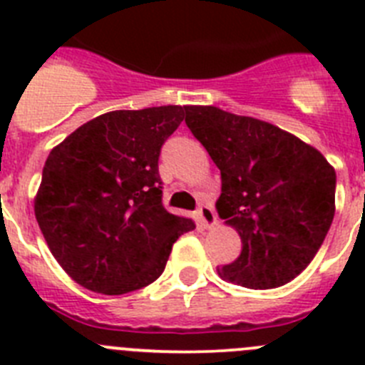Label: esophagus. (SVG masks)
I'll use <instances>...</instances> for the list:
<instances>
[{
	"instance_id": "1",
	"label": "esophagus",
	"mask_w": 365,
	"mask_h": 365,
	"mask_svg": "<svg viewBox=\"0 0 365 365\" xmlns=\"http://www.w3.org/2000/svg\"><path fill=\"white\" fill-rule=\"evenodd\" d=\"M195 215H197V221L201 222L202 227H206V228H212L215 225V221H217L214 208H212V206H208V205L199 206L197 212H195Z\"/></svg>"
}]
</instances>
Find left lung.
Instances as JSON below:
<instances>
[{
  "label": "left lung",
  "mask_w": 365,
  "mask_h": 365,
  "mask_svg": "<svg viewBox=\"0 0 365 365\" xmlns=\"http://www.w3.org/2000/svg\"><path fill=\"white\" fill-rule=\"evenodd\" d=\"M185 122L221 172L217 214L243 245L219 276L248 289L294 279L333 222L334 168L298 137L257 118L188 106Z\"/></svg>",
  "instance_id": "left-lung-1"
}]
</instances>
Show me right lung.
Masks as SVG:
<instances>
[{"mask_svg": "<svg viewBox=\"0 0 365 365\" xmlns=\"http://www.w3.org/2000/svg\"><path fill=\"white\" fill-rule=\"evenodd\" d=\"M186 108L111 111L58 144L45 160L34 214L51 252L89 291L125 294L164 272L192 219L163 205L159 155Z\"/></svg>", "mask_w": 365, "mask_h": 365, "instance_id": "right-lung-1", "label": "right lung"}]
</instances>
